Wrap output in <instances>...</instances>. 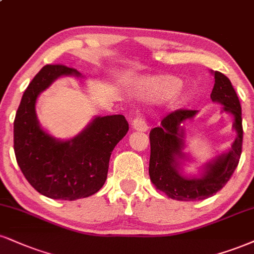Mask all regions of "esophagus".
<instances>
[{
	"label": "esophagus",
	"instance_id": "34e87169",
	"mask_svg": "<svg viewBox=\"0 0 254 254\" xmlns=\"http://www.w3.org/2000/svg\"><path fill=\"white\" fill-rule=\"evenodd\" d=\"M132 127L135 130H138V131H146V130H148L149 127H148V124H146L144 116H142V115L137 116V117L132 121Z\"/></svg>",
	"mask_w": 254,
	"mask_h": 254
}]
</instances>
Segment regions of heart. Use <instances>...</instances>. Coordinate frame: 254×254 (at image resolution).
<instances>
[{
    "label": "heart",
    "instance_id": "1",
    "mask_svg": "<svg viewBox=\"0 0 254 254\" xmlns=\"http://www.w3.org/2000/svg\"><path fill=\"white\" fill-rule=\"evenodd\" d=\"M182 86V81L172 75L152 78L143 82L144 92L155 97H170L175 94Z\"/></svg>",
    "mask_w": 254,
    "mask_h": 254
}]
</instances>
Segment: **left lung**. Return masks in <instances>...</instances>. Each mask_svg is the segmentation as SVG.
Returning <instances> with one entry per match:
<instances>
[{
  "mask_svg": "<svg viewBox=\"0 0 254 254\" xmlns=\"http://www.w3.org/2000/svg\"><path fill=\"white\" fill-rule=\"evenodd\" d=\"M215 84L210 98L221 103L225 111L234 116V129L238 137L228 154L222 155L207 166L201 179H187L179 173V158L183 157V131L180 124L193 118L196 110L179 109L162 119L161 127L150 131V162L149 175L157 189L170 198L180 201L203 200L218 193L226 186L239 164L243 150V118L241 106L231 80L221 72H214Z\"/></svg>",
  "mask_w": 254,
  "mask_h": 254,
  "instance_id": "obj_1",
  "label": "left lung"
}]
</instances>
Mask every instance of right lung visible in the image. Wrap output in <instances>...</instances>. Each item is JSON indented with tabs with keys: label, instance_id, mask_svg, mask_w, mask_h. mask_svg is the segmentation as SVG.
<instances>
[{
	"label": "right lung",
	"instance_id": "right-lung-1",
	"mask_svg": "<svg viewBox=\"0 0 254 254\" xmlns=\"http://www.w3.org/2000/svg\"><path fill=\"white\" fill-rule=\"evenodd\" d=\"M80 75L65 65H46L24 91L14 121V151L33 188L54 200L73 201L97 193L106 181L109 161L129 124L123 115L97 117L80 135L60 142L40 127L36 98L60 75Z\"/></svg>",
	"mask_w": 254,
	"mask_h": 254
}]
</instances>
